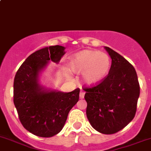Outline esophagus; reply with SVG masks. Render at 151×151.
<instances>
[{"mask_svg":"<svg viewBox=\"0 0 151 151\" xmlns=\"http://www.w3.org/2000/svg\"><path fill=\"white\" fill-rule=\"evenodd\" d=\"M84 96H85V92L81 90V92H80V98H81V99H83Z\"/></svg>","mask_w":151,"mask_h":151,"instance_id":"esophagus-1","label":"esophagus"}]
</instances>
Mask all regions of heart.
<instances>
[{"mask_svg": "<svg viewBox=\"0 0 151 151\" xmlns=\"http://www.w3.org/2000/svg\"><path fill=\"white\" fill-rule=\"evenodd\" d=\"M111 64V59L107 54L96 50H84L73 55L70 61V68L75 72L83 71L84 81L93 85L105 78Z\"/></svg>", "mask_w": 151, "mask_h": 151, "instance_id": "heart-1", "label": "heart"}]
</instances>
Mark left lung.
<instances>
[{"label": "left lung", "mask_w": 151, "mask_h": 151, "mask_svg": "<svg viewBox=\"0 0 151 151\" xmlns=\"http://www.w3.org/2000/svg\"><path fill=\"white\" fill-rule=\"evenodd\" d=\"M104 48L112 59L109 73L100 83L83 89L90 124L99 132L111 135L135 117L140 86L132 65L112 49Z\"/></svg>", "instance_id": "8db88e82"}]
</instances>
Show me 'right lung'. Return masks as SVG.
<instances>
[{"instance_id": "1", "label": "right lung", "mask_w": 151, "mask_h": 151, "mask_svg": "<svg viewBox=\"0 0 151 151\" xmlns=\"http://www.w3.org/2000/svg\"><path fill=\"white\" fill-rule=\"evenodd\" d=\"M64 50L59 45L37 50L25 59L15 76L13 102L19 119L25 129L37 136L50 138L58 134L79 100V88L70 92L46 91L37 82L40 70L49 61L58 63Z\"/></svg>"}]
</instances>
